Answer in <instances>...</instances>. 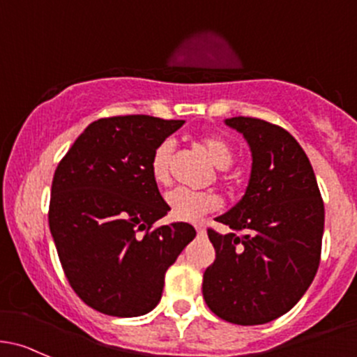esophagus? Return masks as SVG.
I'll use <instances>...</instances> for the list:
<instances>
[{"mask_svg":"<svg viewBox=\"0 0 357 357\" xmlns=\"http://www.w3.org/2000/svg\"><path fill=\"white\" fill-rule=\"evenodd\" d=\"M195 229H197V232H198V234H205V227L204 226H202V224H197V226H195Z\"/></svg>","mask_w":357,"mask_h":357,"instance_id":"esophagus-1","label":"esophagus"}]
</instances>
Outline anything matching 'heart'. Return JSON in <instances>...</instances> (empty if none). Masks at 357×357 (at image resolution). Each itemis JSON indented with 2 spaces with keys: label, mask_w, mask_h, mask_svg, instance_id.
Segmentation results:
<instances>
[{
  "label": "heart",
  "mask_w": 357,
  "mask_h": 357,
  "mask_svg": "<svg viewBox=\"0 0 357 357\" xmlns=\"http://www.w3.org/2000/svg\"><path fill=\"white\" fill-rule=\"evenodd\" d=\"M202 149L219 169H227L234 162V152L226 140L220 137H204L200 140ZM174 152V142L171 138L160 142L150 157V174L157 185H167L171 181V157ZM169 215L181 222H197L202 217L220 208L222 202L210 191H195L188 188H174L166 195Z\"/></svg>",
  "instance_id": "heart-1"
}]
</instances>
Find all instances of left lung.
I'll return each mask as SVG.
<instances>
[{
    "mask_svg": "<svg viewBox=\"0 0 357 357\" xmlns=\"http://www.w3.org/2000/svg\"><path fill=\"white\" fill-rule=\"evenodd\" d=\"M226 125L245 137L253 164L245 197L215 219L232 232L207 231L215 260L202 289L219 318L261 325L287 313L317 275L324 200L310 159L289 131L245 116Z\"/></svg>",
    "mask_w": 357,
    "mask_h": 357,
    "instance_id": "left-lung-1",
    "label": "left lung"
}]
</instances>
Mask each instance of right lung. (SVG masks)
<instances>
[{
    "mask_svg": "<svg viewBox=\"0 0 357 357\" xmlns=\"http://www.w3.org/2000/svg\"><path fill=\"white\" fill-rule=\"evenodd\" d=\"M183 119L114 116L90 123L52 178L50 229L78 298L111 317H140L160 301L164 277L197 236L152 226L169 212L150 157Z\"/></svg>",
    "mask_w": 357,
    "mask_h": 357,
    "instance_id": "right-lung-1",
    "label": "right lung"
}]
</instances>
